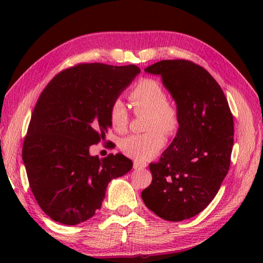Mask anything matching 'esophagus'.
<instances>
[{
  "label": "esophagus",
  "instance_id": "obj_1",
  "mask_svg": "<svg viewBox=\"0 0 263 263\" xmlns=\"http://www.w3.org/2000/svg\"><path fill=\"white\" fill-rule=\"evenodd\" d=\"M133 167H135V169H144L146 167V164L141 163V162H138V161H135V163H133Z\"/></svg>",
  "mask_w": 263,
  "mask_h": 263
}]
</instances>
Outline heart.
I'll return each instance as SVG.
<instances>
[{
	"instance_id": "heart-1",
	"label": "heart",
	"mask_w": 263,
	"mask_h": 263,
	"mask_svg": "<svg viewBox=\"0 0 263 263\" xmlns=\"http://www.w3.org/2000/svg\"><path fill=\"white\" fill-rule=\"evenodd\" d=\"M128 100L136 112H147V125L151 130L144 135H132L121 142L123 153L137 161H148L157 155L166 142L164 131L173 133L179 126V115L169 103L163 88L153 79H142L128 94ZM130 116L122 101H115L110 108V123L115 131H126Z\"/></svg>"
}]
</instances>
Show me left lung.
Masks as SVG:
<instances>
[{"mask_svg":"<svg viewBox=\"0 0 263 263\" xmlns=\"http://www.w3.org/2000/svg\"><path fill=\"white\" fill-rule=\"evenodd\" d=\"M146 73L161 77L176 104L179 128L142 190L145 205L169 221L198 215L215 198L230 168L233 117L217 81L186 60H162Z\"/></svg>","mask_w":263,"mask_h":263,"instance_id":"obj_1","label":"left lung"}]
</instances>
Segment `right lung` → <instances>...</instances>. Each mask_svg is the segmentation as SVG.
<instances>
[{
  "label": "right lung",
  "instance_id": "right-lung-1",
  "mask_svg": "<svg viewBox=\"0 0 263 263\" xmlns=\"http://www.w3.org/2000/svg\"><path fill=\"white\" fill-rule=\"evenodd\" d=\"M139 73L135 65L81 64L58 74L44 89L22 157L35 201L53 220H88L101 209L109 182L132 169L122 153L100 159L89 148L105 139L111 105Z\"/></svg>",
  "mask_w": 263,
  "mask_h": 263
}]
</instances>
